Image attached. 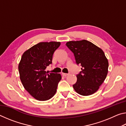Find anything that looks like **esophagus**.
<instances>
[{
	"label": "esophagus",
	"instance_id": "esophagus-1",
	"mask_svg": "<svg viewBox=\"0 0 126 126\" xmlns=\"http://www.w3.org/2000/svg\"><path fill=\"white\" fill-rule=\"evenodd\" d=\"M68 75V73H62V76L64 77H66Z\"/></svg>",
	"mask_w": 126,
	"mask_h": 126
}]
</instances>
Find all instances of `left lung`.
Wrapping results in <instances>:
<instances>
[{
	"mask_svg": "<svg viewBox=\"0 0 126 126\" xmlns=\"http://www.w3.org/2000/svg\"><path fill=\"white\" fill-rule=\"evenodd\" d=\"M66 46L74 54L77 64L82 66L73 85L74 90L82 95L94 93L108 73V62L103 51L86 40L68 42Z\"/></svg>",
	"mask_w": 126,
	"mask_h": 126,
	"instance_id": "left-lung-1",
	"label": "left lung"
}]
</instances>
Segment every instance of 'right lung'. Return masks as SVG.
Returning a JSON list of instances; mask_svg holds the SVG:
<instances>
[{
	"label": "right lung",
	"instance_id": "1",
	"mask_svg": "<svg viewBox=\"0 0 126 126\" xmlns=\"http://www.w3.org/2000/svg\"><path fill=\"white\" fill-rule=\"evenodd\" d=\"M60 42H40L23 53L18 66L20 79L24 88L39 101L54 96L62 77L46 69L52 63L53 55Z\"/></svg>",
	"mask_w": 126,
	"mask_h": 126
}]
</instances>
